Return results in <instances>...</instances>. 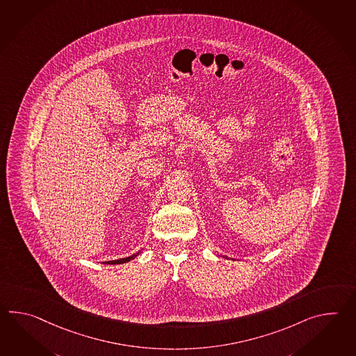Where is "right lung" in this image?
<instances>
[{
	"label": "right lung",
	"instance_id": "right-lung-1",
	"mask_svg": "<svg viewBox=\"0 0 356 356\" xmlns=\"http://www.w3.org/2000/svg\"><path fill=\"white\" fill-rule=\"evenodd\" d=\"M139 253H140V252L133 254V255H130V257H127V258H121V259H116V261H104V263H107V264H121V263H127V261L134 259L135 257H138Z\"/></svg>",
	"mask_w": 356,
	"mask_h": 356
}]
</instances>
